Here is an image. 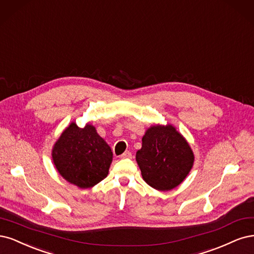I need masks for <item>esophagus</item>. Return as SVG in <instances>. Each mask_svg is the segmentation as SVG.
Here are the masks:
<instances>
[{"instance_id": "34e87169", "label": "esophagus", "mask_w": 254, "mask_h": 254, "mask_svg": "<svg viewBox=\"0 0 254 254\" xmlns=\"http://www.w3.org/2000/svg\"><path fill=\"white\" fill-rule=\"evenodd\" d=\"M121 158H132V153L130 152H125L124 154L120 156Z\"/></svg>"}]
</instances>
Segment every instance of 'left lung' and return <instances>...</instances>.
<instances>
[{"label":"left lung","mask_w":254,"mask_h":254,"mask_svg":"<svg viewBox=\"0 0 254 254\" xmlns=\"http://www.w3.org/2000/svg\"><path fill=\"white\" fill-rule=\"evenodd\" d=\"M136 161L146 184L158 191H170L190 173L194 154L175 127L155 125L145 130Z\"/></svg>","instance_id":"1"}]
</instances>
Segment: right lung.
Segmentation results:
<instances>
[{"label": "right lung", "instance_id": "1", "mask_svg": "<svg viewBox=\"0 0 254 254\" xmlns=\"http://www.w3.org/2000/svg\"><path fill=\"white\" fill-rule=\"evenodd\" d=\"M52 157L65 181L88 189L108 176L113 152L93 125L79 127L71 122L55 142Z\"/></svg>", "mask_w": 254, "mask_h": 254}]
</instances>
